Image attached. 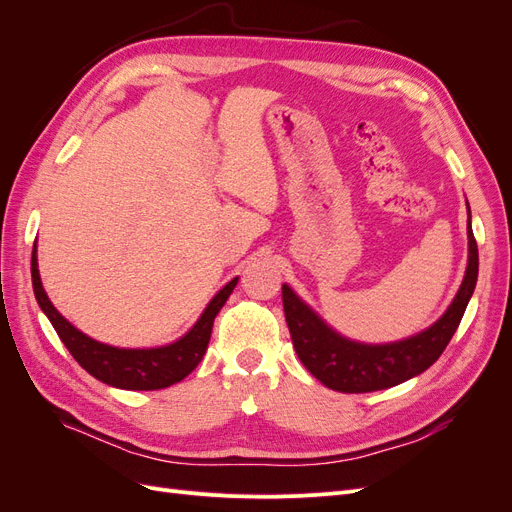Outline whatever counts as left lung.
I'll return each mask as SVG.
<instances>
[{"label": "left lung", "mask_w": 512, "mask_h": 512, "mask_svg": "<svg viewBox=\"0 0 512 512\" xmlns=\"http://www.w3.org/2000/svg\"><path fill=\"white\" fill-rule=\"evenodd\" d=\"M468 207V267L446 312L425 331L389 344H363L337 333L288 284H282L284 314L301 363L316 380L339 393L391 389L423 374L451 342L472 299L478 277V247Z\"/></svg>", "instance_id": "left-lung-1"}]
</instances>
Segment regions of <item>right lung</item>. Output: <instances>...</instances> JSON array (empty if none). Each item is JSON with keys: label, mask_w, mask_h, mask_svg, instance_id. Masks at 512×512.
Here are the masks:
<instances>
[{"label": "right lung", "mask_w": 512, "mask_h": 512, "mask_svg": "<svg viewBox=\"0 0 512 512\" xmlns=\"http://www.w3.org/2000/svg\"><path fill=\"white\" fill-rule=\"evenodd\" d=\"M38 241H34L32 252V286L36 301L44 316L51 320L53 329L57 331L59 339L74 356L87 374L96 380L115 386V389L126 391H158L166 389L170 384L181 382L185 376H190L196 365L203 361L207 352L213 320L220 314V309L228 301V297L235 290L239 277L232 280L218 290V294L207 303L203 314L192 324L188 333H183L175 342L156 348H119L98 342V339L85 335L68 322L64 316L57 312V307L51 303L49 294H46L40 271H38Z\"/></svg>", "instance_id": "right-lung-1"}]
</instances>
